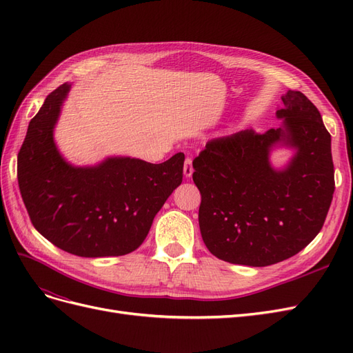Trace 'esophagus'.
<instances>
[{
    "mask_svg": "<svg viewBox=\"0 0 353 353\" xmlns=\"http://www.w3.org/2000/svg\"><path fill=\"white\" fill-rule=\"evenodd\" d=\"M193 172H194V169H193V160H191L190 157H187L185 162H184V175H185L187 178H190L191 175H193Z\"/></svg>",
    "mask_w": 353,
    "mask_h": 353,
    "instance_id": "1",
    "label": "esophagus"
}]
</instances>
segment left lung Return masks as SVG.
Returning a JSON list of instances; mask_svg holds the SVG:
<instances>
[{"label": "left lung", "instance_id": "8db88e82", "mask_svg": "<svg viewBox=\"0 0 353 353\" xmlns=\"http://www.w3.org/2000/svg\"><path fill=\"white\" fill-rule=\"evenodd\" d=\"M283 104V128L213 138L193 160L201 239L218 259L274 265L305 249L324 225L334 193L330 132L301 91H287ZM280 141L298 153L275 171L268 156Z\"/></svg>", "mask_w": 353, "mask_h": 353}]
</instances>
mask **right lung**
Listing matches in <instances>:
<instances>
[{
	"label": "right lung",
	"mask_w": 353,
	"mask_h": 353,
	"mask_svg": "<svg viewBox=\"0 0 353 353\" xmlns=\"http://www.w3.org/2000/svg\"><path fill=\"white\" fill-rule=\"evenodd\" d=\"M70 85L50 92L32 117L17 154V181L32 225L48 241L83 258L138 249L156 213L183 183L184 153L153 165L113 157L73 168L59 154L52 128Z\"/></svg>",
	"instance_id": "right-lung-1"
}]
</instances>
